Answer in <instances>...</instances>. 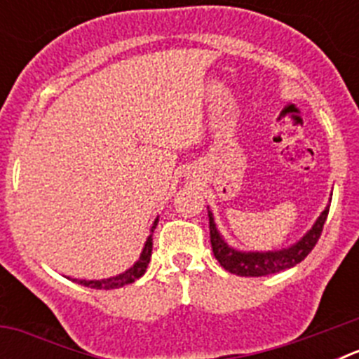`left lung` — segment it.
I'll list each match as a JSON object with an SVG mask.
<instances>
[{
  "label": "left lung",
  "mask_w": 359,
  "mask_h": 359,
  "mask_svg": "<svg viewBox=\"0 0 359 359\" xmlns=\"http://www.w3.org/2000/svg\"><path fill=\"white\" fill-rule=\"evenodd\" d=\"M327 214L329 205L320 214V217L316 219L313 228L298 243L290 246V248H282L277 250V252H239V250L231 248V246L224 243V239L221 237L217 228H215L212 212H208L212 252H214V257L219 261V264L233 275H241V277H266V275L278 273L282 269L293 268V266L302 262L309 255L311 250L315 248V244L318 243L320 236H322Z\"/></svg>",
  "instance_id": "left-lung-1"
}]
</instances>
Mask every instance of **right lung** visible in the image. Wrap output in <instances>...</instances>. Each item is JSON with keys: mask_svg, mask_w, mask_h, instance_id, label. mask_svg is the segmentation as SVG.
<instances>
[{"mask_svg": "<svg viewBox=\"0 0 359 359\" xmlns=\"http://www.w3.org/2000/svg\"><path fill=\"white\" fill-rule=\"evenodd\" d=\"M156 224H158V219L154 221V224H152L151 231H154ZM151 253H152V233L147 237V241H145V246L140 253V259H138V261H136L128 271H123V273L116 275V277L102 278V280H79V278H75V282L81 284V286L93 287V290H116V287L128 286V284H133V282L138 280V278L145 273L149 261H151Z\"/></svg>", "mask_w": 359, "mask_h": 359, "instance_id": "obj_1", "label": "right lung"}]
</instances>
